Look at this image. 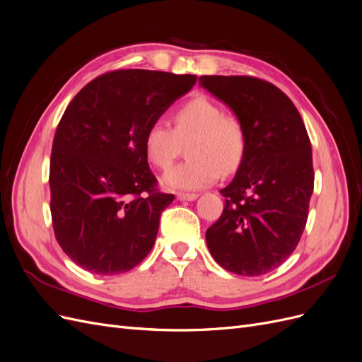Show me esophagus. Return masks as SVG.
<instances>
[{
  "instance_id": "obj_1",
  "label": "esophagus",
  "mask_w": 362,
  "mask_h": 362,
  "mask_svg": "<svg viewBox=\"0 0 362 362\" xmlns=\"http://www.w3.org/2000/svg\"><path fill=\"white\" fill-rule=\"evenodd\" d=\"M198 193H178L177 194V198L180 199V201H194V199H198Z\"/></svg>"
}]
</instances>
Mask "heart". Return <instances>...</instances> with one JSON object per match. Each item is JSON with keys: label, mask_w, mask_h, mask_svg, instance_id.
Segmentation results:
<instances>
[{"label": "heart", "mask_w": 362, "mask_h": 362, "mask_svg": "<svg viewBox=\"0 0 362 362\" xmlns=\"http://www.w3.org/2000/svg\"><path fill=\"white\" fill-rule=\"evenodd\" d=\"M173 129L154 122L145 133L144 149L157 169H168L185 146L189 157L169 169L161 180L172 190H198L213 184L218 172L234 173L245 160L247 137L242 120L225 115L223 108L206 96H196L172 116Z\"/></svg>", "instance_id": "1"}]
</instances>
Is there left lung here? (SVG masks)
<instances>
[{"label":"left lung","instance_id":"left-lung-1","mask_svg":"<svg viewBox=\"0 0 362 362\" xmlns=\"http://www.w3.org/2000/svg\"><path fill=\"white\" fill-rule=\"evenodd\" d=\"M199 86L242 120L247 148L205 240L218 266L243 276L275 270L298 246L314 189L311 141L290 98L254 76L202 75Z\"/></svg>","mask_w":362,"mask_h":362}]
</instances>
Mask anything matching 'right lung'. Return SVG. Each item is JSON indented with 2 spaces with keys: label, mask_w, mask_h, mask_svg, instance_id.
Returning a JSON list of instances; mask_svg holds the SVG:
<instances>
[{
  "label": "right lung",
  "mask_w": 362,
  "mask_h": 362,
  "mask_svg": "<svg viewBox=\"0 0 362 362\" xmlns=\"http://www.w3.org/2000/svg\"><path fill=\"white\" fill-rule=\"evenodd\" d=\"M194 83L189 74L113 71L86 84L64 110L49 163L51 217L76 266L119 275L151 252L175 196L156 189L145 133Z\"/></svg>",
  "instance_id": "1"
}]
</instances>
